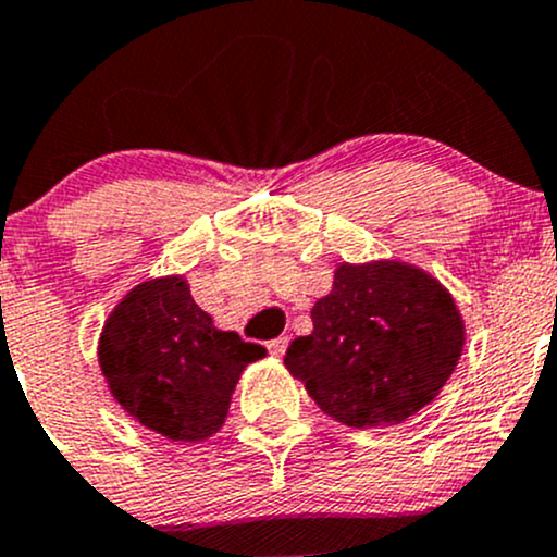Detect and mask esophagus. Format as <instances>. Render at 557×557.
<instances>
[{
  "instance_id": "1",
  "label": "esophagus",
  "mask_w": 557,
  "mask_h": 557,
  "mask_svg": "<svg viewBox=\"0 0 557 557\" xmlns=\"http://www.w3.org/2000/svg\"><path fill=\"white\" fill-rule=\"evenodd\" d=\"M286 346H289V337H273V341H268V351L273 354V357H284L286 354Z\"/></svg>"
}]
</instances>
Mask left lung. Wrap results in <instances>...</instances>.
<instances>
[{
  "label": "left lung",
  "instance_id": "obj_1",
  "mask_svg": "<svg viewBox=\"0 0 557 557\" xmlns=\"http://www.w3.org/2000/svg\"><path fill=\"white\" fill-rule=\"evenodd\" d=\"M311 319L286 370L326 416L357 429L399 423L432 403L463 348L453 297L405 262L341 265Z\"/></svg>",
  "mask_w": 557,
  "mask_h": 557
}]
</instances>
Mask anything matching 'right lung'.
Segmentation results:
<instances>
[{"label": "right lung", "instance_id": "obj_1", "mask_svg": "<svg viewBox=\"0 0 557 557\" xmlns=\"http://www.w3.org/2000/svg\"><path fill=\"white\" fill-rule=\"evenodd\" d=\"M265 348L222 332L195 306L185 278H154L125 295L99 343L112 397L141 426L198 443L225 423L236 383Z\"/></svg>", "mask_w": 557, "mask_h": 557}]
</instances>
